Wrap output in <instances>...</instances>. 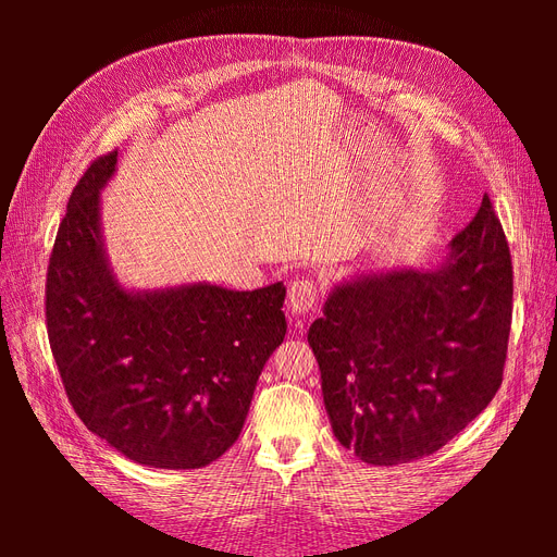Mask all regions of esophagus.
I'll return each mask as SVG.
<instances>
[{
  "instance_id": "obj_1",
  "label": "esophagus",
  "mask_w": 557,
  "mask_h": 557,
  "mask_svg": "<svg viewBox=\"0 0 557 557\" xmlns=\"http://www.w3.org/2000/svg\"><path fill=\"white\" fill-rule=\"evenodd\" d=\"M320 295H323V288H320L318 281H313L309 276H301L290 283L288 305H290L293 313H309L315 309Z\"/></svg>"
}]
</instances>
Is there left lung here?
Segmentation results:
<instances>
[{"mask_svg":"<svg viewBox=\"0 0 557 557\" xmlns=\"http://www.w3.org/2000/svg\"><path fill=\"white\" fill-rule=\"evenodd\" d=\"M511 311L509 242L487 195L440 269L339 285L309 330L336 440L369 465L446 446L499 391Z\"/></svg>","mask_w":557,"mask_h":557,"instance_id":"left-lung-1","label":"left lung"}]
</instances>
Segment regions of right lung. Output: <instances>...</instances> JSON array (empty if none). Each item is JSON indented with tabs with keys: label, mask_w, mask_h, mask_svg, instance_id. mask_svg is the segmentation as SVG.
Returning <instances> with one entry per match:
<instances>
[{
	"label": "right lung",
	"mask_w": 557,
	"mask_h": 557,
	"mask_svg": "<svg viewBox=\"0 0 557 557\" xmlns=\"http://www.w3.org/2000/svg\"><path fill=\"white\" fill-rule=\"evenodd\" d=\"M115 162L117 150L90 162L58 227L46 274L50 350L90 432L146 467H207L239 440L288 330L285 285L123 290L99 239V190Z\"/></svg>",
	"instance_id": "1"
}]
</instances>
